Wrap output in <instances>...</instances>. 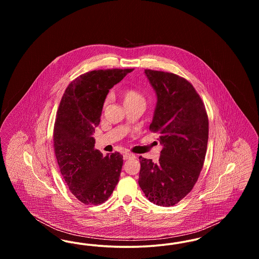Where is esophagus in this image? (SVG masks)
Wrapping results in <instances>:
<instances>
[{
  "instance_id": "obj_1",
  "label": "esophagus",
  "mask_w": 259,
  "mask_h": 259,
  "mask_svg": "<svg viewBox=\"0 0 259 259\" xmlns=\"http://www.w3.org/2000/svg\"><path fill=\"white\" fill-rule=\"evenodd\" d=\"M131 158H135V155H134V154H132V153H129V152H125V153H124V160H127V159H131Z\"/></svg>"
}]
</instances>
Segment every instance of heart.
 I'll return each instance as SVG.
<instances>
[{"instance_id": "heart-1", "label": "heart", "mask_w": 259, "mask_h": 259, "mask_svg": "<svg viewBox=\"0 0 259 259\" xmlns=\"http://www.w3.org/2000/svg\"><path fill=\"white\" fill-rule=\"evenodd\" d=\"M121 96L123 99L124 104L134 103V102H139V101L145 102L143 95L140 92H138L137 90L132 89V88H128V89L123 90L122 93H121Z\"/></svg>"}]
</instances>
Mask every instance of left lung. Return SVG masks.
Masks as SVG:
<instances>
[{
    "label": "left lung",
    "instance_id": "8db88e82",
    "mask_svg": "<svg viewBox=\"0 0 259 259\" xmlns=\"http://www.w3.org/2000/svg\"><path fill=\"white\" fill-rule=\"evenodd\" d=\"M157 104L149 130L163 146L157 163L139 157V185L157 206L178 204L192 190L203 168L209 119L193 85L178 74L145 70Z\"/></svg>",
    "mask_w": 259,
    "mask_h": 259
}]
</instances>
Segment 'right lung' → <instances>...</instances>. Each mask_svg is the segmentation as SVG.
<instances>
[{"label":"right lung","mask_w":259,"mask_h":259,"mask_svg":"<svg viewBox=\"0 0 259 259\" xmlns=\"http://www.w3.org/2000/svg\"><path fill=\"white\" fill-rule=\"evenodd\" d=\"M134 69L96 70L80 74L65 90L53 130L55 156L70 191L85 205L107 201L123 165L118 152L103 154L92 134L109 90Z\"/></svg>","instance_id":"1"}]
</instances>
